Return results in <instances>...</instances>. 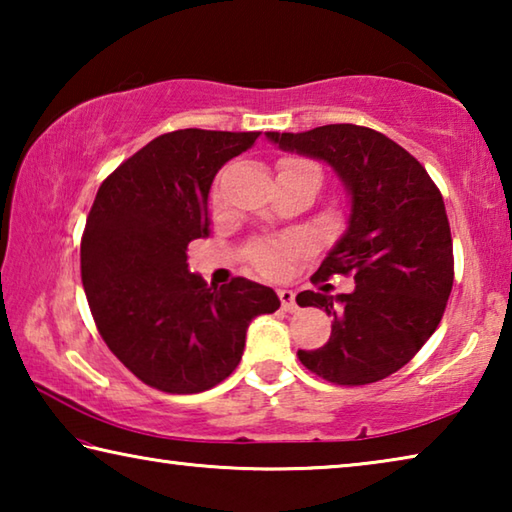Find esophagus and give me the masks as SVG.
I'll return each instance as SVG.
<instances>
[{"label": "esophagus", "mask_w": 512, "mask_h": 512, "mask_svg": "<svg viewBox=\"0 0 512 512\" xmlns=\"http://www.w3.org/2000/svg\"><path fill=\"white\" fill-rule=\"evenodd\" d=\"M277 298H280L284 311H296L298 309L296 293H293L291 289H280V291H277Z\"/></svg>", "instance_id": "esophagus-1"}]
</instances>
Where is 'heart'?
Returning a JSON list of instances; mask_svg holds the SVG:
<instances>
[{
  "mask_svg": "<svg viewBox=\"0 0 512 512\" xmlns=\"http://www.w3.org/2000/svg\"><path fill=\"white\" fill-rule=\"evenodd\" d=\"M284 162H302V160H284ZM223 205V196L219 189L212 194V210H219ZM300 250L296 241H287V239H266V241H257V244L250 246L248 250V259L259 273L268 275V277H280L284 271H287L293 255Z\"/></svg>",
  "mask_w": 512,
  "mask_h": 512,
  "instance_id": "obj_1",
  "label": "heart"
}]
</instances>
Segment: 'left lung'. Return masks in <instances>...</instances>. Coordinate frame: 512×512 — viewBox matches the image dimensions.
<instances>
[{"label": "left lung", "mask_w": 512, "mask_h": 512, "mask_svg": "<svg viewBox=\"0 0 512 512\" xmlns=\"http://www.w3.org/2000/svg\"><path fill=\"white\" fill-rule=\"evenodd\" d=\"M284 151L332 164L352 194L348 232L311 282L354 277L352 293H298L300 307L334 318L329 341L298 350L302 366L339 386H366L406 366L445 314L454 284L452 232L427 169L384 133L327 124L266 133Z\"/></svg>", "instance_id": "8db88e82"}]
</instances>
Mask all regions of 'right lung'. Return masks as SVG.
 Listing matches in <instances>:
<instances>
[{
  "mask_svg": "<svg viewBox=\"0 0 512 512\" xmlns=\"http://www.w3.org/2000/svg\"><path fill=\"white\" fill-rule=\"evenodd\" d=\"M259 133L185 128L155 137L103 180L81 239V280L110 352L162 393L221 384L239 366L246 329L280 307L246 277L207 287L187 246L207 237V194L225 162Z\"/></svg>",
  "mask_w": 512,
  "mask_h": 512,
  "instance_id": "right-lung-1",
  "label": "right lung"
}]
</instances>
